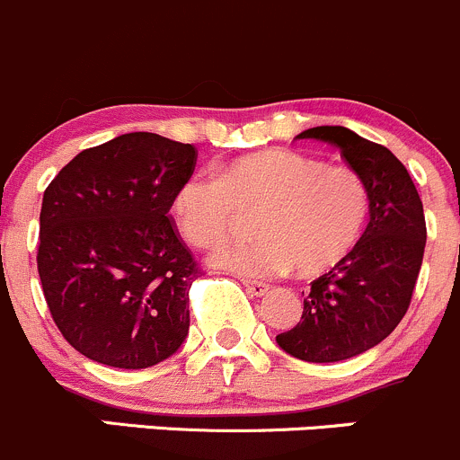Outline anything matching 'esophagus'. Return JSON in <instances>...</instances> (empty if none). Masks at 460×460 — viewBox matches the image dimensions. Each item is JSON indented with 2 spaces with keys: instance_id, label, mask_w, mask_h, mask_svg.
Returning <instances> with one entry per match:
<instances>
[{
  "instance_id": "34e87169",
  "label": "esophagus",
  "mask_w": 460,
  "mask_h": 460,
  "mask_svg": "<svg viewBox=\"0 0 460 460\" xmlns=\"http://www.w3.org/2000/svg\"><path fill=\"white\" fill-rule=\"evenodd\" d=\"M241 283H243L245 292L252 296H263V295H268V290H270L268 283H261V281H248V279H241Z\"/></svg>"
}]
</instances>
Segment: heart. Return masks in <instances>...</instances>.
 Segmentation results:
<instances>
[{
  "label": "heart",
  "mask_w": 460,
  "mask_h": 460,
  "mask_svg": "<svg viewBox=\"0 0 460 460\" xmlns=\"http://www.w3.org/2000/svg\"><path fill=\"white\" fill-rule=\"evenodd\" d=\"M254 212L257 241L219 250L212 263L245 277H277L295 265L301 277H321L357 250L370 192L352 168L261 150L219 165L215 179L192 174L172 197L174 224L195 248L221 245L236 217Z\"/></svg>",
  "instance_id": "heart-1"
}]
</instances>
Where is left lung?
Segmentation results:
<instances>
[{
    "instance_id": "obj_1",
    "label": "left lung",
    "mask_w": 460,
    "mask_h": 460,
    "mask_svg": "<svg viewBox=\"0 0 460 460\" xmlns=\"http://www.w3.org/2000/svg\"><path fill=\"white\" fill-rule=\"evenodd\" d=\"M296 139L334 146L370 192V224L357 250L310 283L301 321L277 336L290 357L336 363L381 343L405 316L428 239L423 203L405 165L385 146L343 126L307 128Z\"/></svg>"
}]
</instances>
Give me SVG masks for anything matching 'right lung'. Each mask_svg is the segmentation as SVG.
Wrapping results in <instances>:
<instances>
[{"label": "right lung", "instance_id": "1", "mask_svg": "<svg viewBox=\"0 0 460 460\" xmlns=\"http://www.w3.org/2000/svg\"><path fill=\"white\" fill-rule=\"evenodd\" d=\"M195 164L190 144L128 132L79 153L46 188L41 288L59 332L90 361L144 370L186 341L201 272L168 212Z\"/></svg>", "mask_w": 460, "mask_h": 460}]
</instances>
